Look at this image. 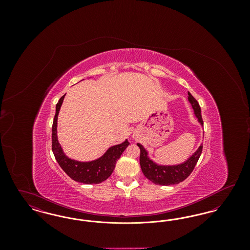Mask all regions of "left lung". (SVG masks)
<instances>
[{
  "instance_id": "left-lung-1",
  "label": "left lung",
  "mask_w": 250,
  "mask_h": 250,
  "mask_svg": "<svg viewBox=\"0 0 250 250\" xmlns=\"http://www.w3.org/2000/svg\"><path fill=\"white\" fill-rule=\"evenodd\" d=\"M188 101L190 102L192 107L195 111L196 117L198 118L201 125H203L201 107L198 101L194 98V96L191 95L189 92H188ZM137 145L141 149L140 164H141L143 174L145 175L146 178L149 179L155 185H160V186L177 185L188 178L190 175L191 172L193 171L202 152V144H201L199 149L185 163L176 165V166H160L154 163L148 157L147 155L148 154L142 144L137 143Z\"/></svg>"
}]
</instances>
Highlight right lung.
I'll return each instance as SVG.
<instances>
[{"instance_id":"right-lung-1","label":"right lung","mask_w":250,"mask_h":250,"mask_svg":"<svg viewBox=\"0 0 250 250\" xmlns=\"http://www.w3.org/2000/svg\"><path fill=\"white\" fill-rule=\"evenodd\" d=\"M64 95L60 98L56 105V112L52 124V152L60 167L74 181L87 185L99 184L111 175L116 165V161L129 145V143L128 141H125V143L110 147L105 155L91 162H80L65 156L57 139V118Z\"/></svg>"}]
</instances>
